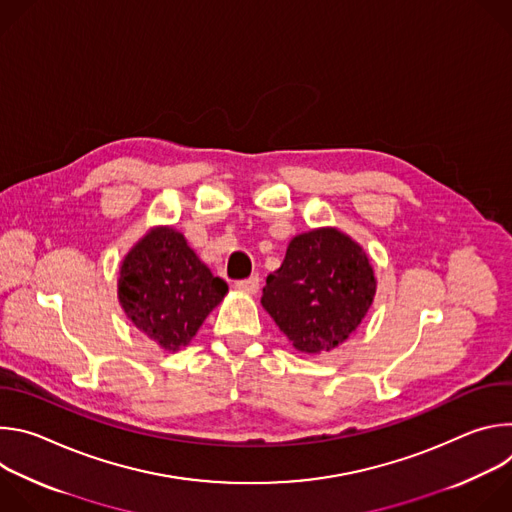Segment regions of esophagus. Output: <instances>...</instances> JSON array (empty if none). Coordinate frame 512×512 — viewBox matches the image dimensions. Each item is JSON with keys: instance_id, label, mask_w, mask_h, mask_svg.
Wrapping results in <instances>:
<instances>
[{"instance_id": "obj_1", "label": "esophagus", "mask_w": 512, "mask_h": 512, "mask_svg": "<svg viewBox=\"0 0 512 512\" xmlns=\"http://www.w3.org/2000/svg\"><path fill=\"white\" fill-rule=\"evenodd\" d=\"M259 285H261V281H259V277L257 275H253V277H249V279H243V281H237V289L239 291H243V294H257L259 291Z\"/></svg>"}]
</instances>
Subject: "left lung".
<instances>
[{"label": "left lung", "mask_w": 512, "mask_h": 512, "mask_svg": "<svg viewBox=\"0 0 512 512\" xmlns=\"http://www.w3.org/2000/svg\"><path fill=\"white\" fill-rule=\"evenodd\" d=\"M377 294L369 255L336 227L289 241L283 263L267 275L261 306L296 350L338 348L367 316Z\"/></svg>", "instance_id": "8db88e82"}]
</instances>
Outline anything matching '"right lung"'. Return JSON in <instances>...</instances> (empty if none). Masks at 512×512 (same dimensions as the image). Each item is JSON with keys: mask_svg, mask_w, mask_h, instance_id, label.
Returning a JSON list of instances; mask_svg holds the SVG:
<instances>
[{"mask_svg": "<svg viewBox=\"0 0 512 512\" xmlns=\"http://www.w3.org/2000/svg\"><path fill=\"white\" fill-rule=\"evenodd\" d=\"M229 285L214 277L174 227L145 233L123 257L117 300L131 324L162 350L188 346Z\"/></svg>", "mask_w": 512, "mask_h": 512, "instance_id": "obj_1", "label": "right lung"}]
</instances>
